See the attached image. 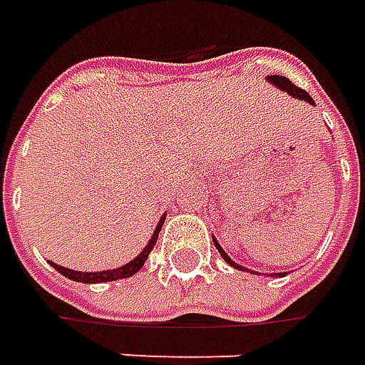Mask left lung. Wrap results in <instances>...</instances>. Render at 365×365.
I'll return each mask as SVG.
<instances>
[{
	"label": "left lung",
	"mask_w": 365,
	"mask_h": 365,
	"mask_svg": "<svg viewBox=\"0 0 365 365\" xmlns=\"http://www.w3.org/2000/svg\"><path fill=\"white\" fill-rule=\"evenodd\" d=\"M265 80H267L269 84L275 86V88H279L281 92H287L289 96L297 98V100H303V102H307V104H312V106H315L314 98L309 96V94H307L305 90H302V88H297V86H295V84H291V82H289V80H287V78H285V76H267ZM212 243H215V247H217V251L221 253L222 259H225V261H227V263H229L231 267L239 269V271H249V269L243 267V265L235 263L233 259H231V257L225 253V249H222V247L219 245V241H217L215 237H212ZM285 275H287V273H269V277H285Z\"/></svg>",
	"instance_id": "left-lung-1"
}]
</instances>
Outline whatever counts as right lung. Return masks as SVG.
Wrapping results in <instances>:
<instances>
[{
    "label": "right lung",
    "mask_w": 365,
    "mask_h": 365,
    "mask_svg": "<svg viewBox=\"0 0 365 365\" xmlns=\"http://www.w3.org/2000/svg\"><path fill=\"white\" fill-rule=\"evenodd\" d=\"M165 219H166V215H163V217H160V221L156 222V229H154L153 237H150V241L146 243V247H144L138 255L132 259L130 263H126V265H122V267L88 273V271H74V269L56 265V263H51V261H50V265L56 269L58 273H62L63 277H68V279H72V281H78V283H106V281H116V279H126V277H132V275H136V273L143 269L144 261L148 259L150 251H153L154 245H156V239H158V233H160V229H163V225H165Z\"/></svg>",
    "instance_id": "obj_1"
}]
</instances>
